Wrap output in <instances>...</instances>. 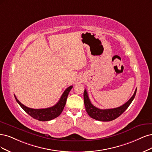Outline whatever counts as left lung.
Segmentation results:
<instances>
[{"instance_id":"left-lung-1","label":"left lung","mask_w":152,"mask_h":152,"mask_svg":"<svg viewBox=\"0 0 152 152\" xmlns=\"http://www.w3.org/2000/svg\"><path fill=\"white\" fill-rule=\"evenodd\" d=\"M137 89H136L133 95L131 97V99L127 102L124 105L114 109H100L97 108L93 105L88 95L86 90H85L84 94V103L85 105V109L88 114L91 118L100 121H110L114 120L117 117H119L123 112L128 109V107L130 105L131 102L134 99Z\"/></svg>"}]
</instances>
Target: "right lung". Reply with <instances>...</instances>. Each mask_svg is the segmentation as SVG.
<instances>
[{"label": "right lung", "mask_w": 152, "mask_h": 152, "mask_svg": "<svg viewBox=\"0 0 152 152\" xmlns=\"http://www.w3.org/2000/svg\"><path fill=\"white\" fill-rule=\"evenodd\" d=\"M72 86H70L64 91L60 100H58V102L55 105L46 109H35L29 108V107H26L25 105L22 104L17 99V98L15 95H14V97H15L16 100L18 103L19 105L21 107V108L25 111L28 114L31 116L33 118L37 119L40 121H48L56 118L57 117H58L62 113V112L66 105L67 96L69 95V93L72 89Z\"/></svg>", "instance_id": "1"}]
</instances>
